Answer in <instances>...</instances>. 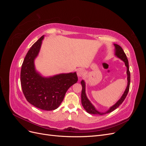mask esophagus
I'll list each match as a JSON object with an SVG mask.
<instances>
[{
    "mask_svg": "<svg viewBox=\"0 0 146 146\" xmlns=\"http://www.w3.org/2000/svg\"><path fill=\"white\" fill-rule=\"evenodd\" d=\"M84 72H84V70L83 69H82V68L78 69L77 70V76L78 77V78L82 77V76H83V74H84Z\"/></svg>",
    "mask_w": 146,
    "mask_h": 146,
    "instance_id": "34e87169",
    "label": "esophagus"
}]
</instances>
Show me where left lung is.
<instances>
[{
	"instance_id": "8db88e82",
	"label": "left lung",
	"mask_w": 146,
	"mask_h": 146,
	"mask_svg": "<svg viewBox=\"0 0 146 146\" xmlns=\"http://www.w3.org/2000/svg\"><path fill=\"white\" fill-rule=\"evenodd\" d=\"M114 46V55H115L117 58H119L123 61L125 63V65L127 68V85L125 88V90L123 92V94L121 97L116 103L114 104L111 107H110L109 109H108L107 111H99L96 108V107L92 104L91 101L88 99V97L86 94V83L84 80L81 81V84L82 86V94H81V98H82V104L83 107L84 109L86 110V111L90 114H96V115H104L105 114L111 113V111H114L117 108L119 107V106L121 105L122 103L125 100L126 96L129 92V88H130V73L129 71V61L127 58V56L123 52L122 47L119 46L116 44H113Z\"/></svg>"
}]
</instances>
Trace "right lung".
Returning <instances> with one entry per match:
<instances>
[{
  "mask_svg": "<svg viewBox=\"0 0 146 146\" xmlns=\"http://www.w3.org/2000/svg\"><path fill=\"white\" fill-rule=\"evenodd\" d=\"M43 35L32 45L24 60L21 70L22 89L26 99L35 107L47 111L58 108L66 92L76 83V72L44 77L36 69L35 60L40 51Z\"/></svg>",
  "mask_w": 146,
  "mask_h": 146,
  "instance_id": "right-lung-1",
  "label": "right lung"
}]
</instances>
